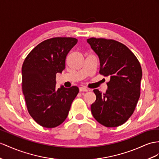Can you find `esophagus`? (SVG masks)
<instances>
[{
    "label": "esophagus",
    "mask_w": 159,
    "mask_h": 159,
    "mask_svg": "<svg viewBox=\"0 0 159 159\" xmlns=\"http://www.w3.org/2000/svg\"><path fill=\"white\" fill-rule=\"evenodd\" d=\"M89 91L88 89L85 88V87H83L79 88V91H80V92H87V91Z\"/></svg>",
    "instance_id": "obj_1"
}]
</instances>
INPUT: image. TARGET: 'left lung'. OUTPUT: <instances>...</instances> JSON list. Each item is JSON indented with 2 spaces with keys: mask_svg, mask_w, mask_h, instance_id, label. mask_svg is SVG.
I'll return each mask as SVG.
<instances>
[{
  "mask_svg": "<svg viewBox=\"0 0 159 159\" xmlns=\"http://www.w3.org/2000/svg\"><path fill=\"white\" fill-rule=\"evenodd\" d=\"M87 41L99 57V73L110 77L105 93L93 90L96 100L91 105V113L101 125L117 127L132 115L139 99L140 64L128 47L116 40L92 38Z\"/></svg>",
  "mask_w": 159,
  "mask_h": 159,
  "instance_id": "left-lung-1",
  "label": "left lung"
}]
</instances>
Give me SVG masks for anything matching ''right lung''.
Masks as SVG:
<instances>
[{"label": "right lung", "instance_id": "add662e5", "mask_svg": "<svg viewBox=\"0 0 159 159\" xmlns=\"http://www.w3.org/2000/svg\"><path fill=\"white\" fill-rule=\"evenodd\" d=\"M78 40L54 38L32 50L22 66V89L30 116L44 128H52L66 119L79 89L76 86L56 89L57 73L65 68L66 56Z\"/></svg>", "mask_w": 159, "mask_h": 159}]
</instances>
